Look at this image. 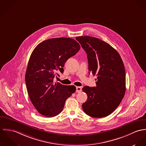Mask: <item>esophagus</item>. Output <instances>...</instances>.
I'll use <instances>...</instances> for the list:
<instances>
[{
  "label": "esophagus",
  "mask_w": 146,
  "mask_h": 146,
  "mask_svg": "<svg viewBox=\"0 0 146 146\" xmlns=\"http://www.w3.org/2000/svg\"><path fill=\"white\" fill-rule=\"evenodd\" d=\"M82 91V88L81 87H76V92H80Z\"/></svg>",
  "instance_id": "34e87169"
}]
</instances>
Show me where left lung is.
<instances>
[{
    "mask_svg": "<svg viewBox=\"0 0 146 146\" xmlns=\"http://www.w3.org/2000/svg\"><path fill=\"white\" fill-rule=\"evenodd\" d=\"M87 54L88 70L96 74V87L84 86L82 90L87 95L82 104L84 112L101 118L112 113L124 96L126 90L125 70L118 52L107 42L96 37H77Z\"/></svg>",
    "mask_w": 146,
    "mask_h": 146,
    "instance_id": "obj_1",
    "label": "left lung"
}]
</instances>
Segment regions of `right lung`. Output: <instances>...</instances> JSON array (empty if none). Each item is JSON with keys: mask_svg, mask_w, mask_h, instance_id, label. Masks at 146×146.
I'll list each match as a JSON object with an SVG mask.
<instances>
[{"mask_svg": "<svg viewBox=\"0 0 146 146\" xmlns=\"http://www.w3.org/2000/svg\"><path fill=\"white\" fill-rule=\"evenodd\" d=\"M74 39L53 38L40 43L30 56L25 74L28 94L37 111L46 117L60 113L66 100L74 93V86L54 83L57 73L64 72L66 61L80 50Z\"/></svg>", "mask_w": 146, "mask_h": 146, "instance_id": "add662e5", "label": "right lung"}]
</instances>
